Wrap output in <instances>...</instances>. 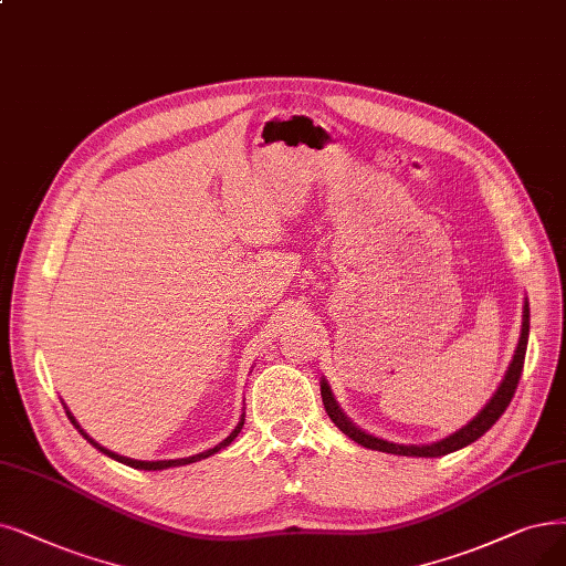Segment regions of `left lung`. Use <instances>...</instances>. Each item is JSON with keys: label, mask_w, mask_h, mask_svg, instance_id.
Segmentation results:
<instances>
[{"label": "left lung", "mask_w": 566, "mask_h": 566, "mask_svg": "<svg viewBox=\"0 0 566 566\" xmlns=\"http://www.w3.org/2000/svg\"><path fill=\"white\" fill-rule=\"evenodd\" d=\"M527 338H530V304L525 302L523 308V329H520V338H517V348L515 355L511 359V365L506 369L504 380L500 382V388L492 395V399L483 406V411H479V416L473 418L471 422H467L462 429H458L455 434H450L441 441L434 443H427V446H403V443H392L386 439H378L374 434L361 432L357 424H353L346 413L338 409V403L332 395V388L327 380H321V395H323V403H325V411L332 418V422L342 429V432L353 439L355 443L371 448V450H380V453H392V455H406V458H441L448 453H455V450L473 443L476 439H481L488 429L502 418V413L506 411V406L511 403L515 388H517V380L520 374H523V365H525V353H527Z\"/></svg>", "instance_id": "1"}]
</instances>
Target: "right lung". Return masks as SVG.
I'll return each mask as SVG.
<instances>
[{
  "label": "right lung",
  "instance_id": "right-lung-1",
  "mask_svg": "<svg viewBox=\"0 0 566 566\" xmlns=\"http://www.w3.org/2000/svg\"><path fill=\"white\" fill-rule=\"evenodd\" d=\"M66 409V406H64ZM66 418H70L72 422H74V427L78 429V432L93 443L97 450H102L104 455H108V458H113V460H118V462H123V464H127V467H134V469H144V471H160V469H169V467H184V464H192V462H199V460H207V458H211V455H216L218 450H222V448H228L237 437H239V432H241V427H243V420H245V416H241V420H239V424L234 427V432L224 439V441H220L216 448H209V450H205V453H199V455H192V458H180V460H157V462H146V460H132V458H123V455H118V453H111V450H106L104 446H99L97 441H93L90 439L83 429H81V424L74 420V416H72V411H66Z\"/></svg>",
  "mask_w": 566,
  "mask_h": 566
}]
</instances>
